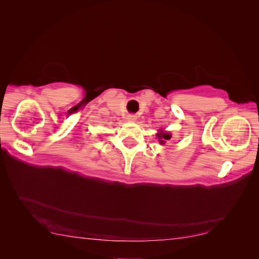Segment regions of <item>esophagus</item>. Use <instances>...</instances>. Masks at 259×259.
<instances>
[{
    "mask_svg": "<svg viewBox=\"0 0 259 259\" xmlns=\"http://www.w3.org/2000/svg\"><path fill=\"white\" fill-rule=\"evenodd\" d=\"M127 120H128L130 122H134V121L136 120V115H134V114L128 115V116H127Z\"/></svg>",
    "mask_w": 259,
    "mask_h": 259,
    "instance_id": "esophagus-1",
    "label": "esophagus"
}]
</instances>
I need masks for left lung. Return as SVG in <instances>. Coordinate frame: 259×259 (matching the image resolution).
<instances>
[{"mask_svg":"<svg viewBox=\"0 0 259 259\" xmlns=\"http://www.w3.org/2000/svg\"><path fill=\"white\" fill-rule=\"evenodd\" d=\"M155 136L158 137V140H159V143H160L161 145H164V144H165V143L167 142V140H169V139L171 138L170 133L163 131L162 128H161L160 131H158V134H155Z\"/></svg>","mask_w":259,"mask_h":259,"instance_id":"left-lung-1","label":"left lung"}]
</instances>
